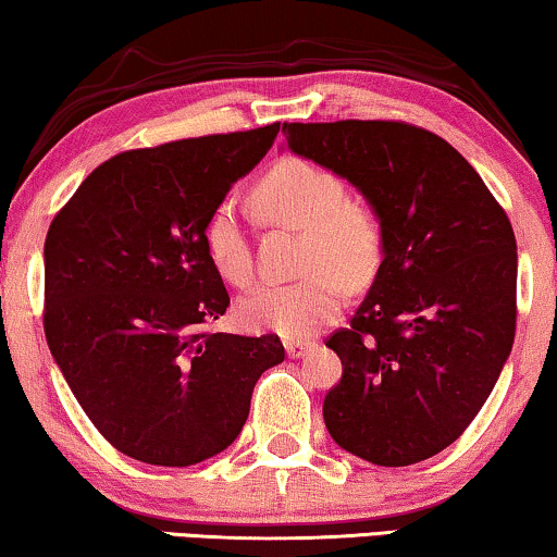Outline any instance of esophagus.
Listing matches in <instances>:
<instances>
[{"label": "esophagus", "instance_id": "1", "mask_svg": "<svg viewBox=\"0 0 557 557\" xmlns=\"http://www.w3.org/2000/svg\"><path fill=\"white\" fill-rule=\"evenodd\" d=\"M284 347H286L288 357H301V355H307L314 345H311V342H304V339H286Z\"/></svg>", "mask_w": 557, "mask_h": 557}]
</instances>
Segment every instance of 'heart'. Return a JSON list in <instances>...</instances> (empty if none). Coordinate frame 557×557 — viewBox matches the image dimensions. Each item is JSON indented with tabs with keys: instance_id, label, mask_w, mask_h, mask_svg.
<instances>
[{
	"instance_id": "b5f03b06",
	"label": "heart",
	"mask_w": 557,
	"mask_h": 557,
	"mask_svg": "<svg viewBox=\"0 0 557 557\" xmlns=\"http://www.w3.org/2000/svg\"><path fill=\"white\" fill-rule=\"evenodd\" d=\"M258 210L271 223L304 233L301 271L288 284H261L240 301V322L258 332L299 339L339 314L345 286L368 288L385 258V231L377 212L347 197L337 172L309 159L286 157L253 187ZM205 250L235 286L253 276L246 225L233 202H220L205 223Z\"/></svg>"
}]
</instances>
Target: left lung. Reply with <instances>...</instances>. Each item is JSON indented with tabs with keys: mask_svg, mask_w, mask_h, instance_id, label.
<instances>
[{
	"mask_svg": "<svg viewBox=\"0 0 557 557\" xmlns=\"http://www.w3.org/2000/svg\"><path fill=\"white\" fill-rule=\"evenodd\" d=\"M294 154L337 172L377 212L385 258L347 330L324 423L377 467L431 459L467 431L515 342L517 243L474 166L403 121L284 124Z\"/></svg>",
	"mask_w": 557,
	"mask_h": 557,
	"instance_id": "left-lung-1",
	"label": "left lung"
}]
</instances>
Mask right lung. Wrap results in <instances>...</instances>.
I'll return each mask as SVG.
<instances>
[{
  "label": "right lung",
  "instance_id": "add662e5",
  "mask_svg": "<svg viewBox=\"0 0 557 557\" xmlns=\"http://www.w3.org/2000/svg\"><path fill=\"white\" fill-rule=\"evenodd\" d=\"M278 124L132 149L83 180L45 238V337L121 454L193 467L238 438L276 334L205 332L231 307L205 223Z\"/></svg>",
  "mask_w": 557,
  "mask_h": 557
}]
</instances>
